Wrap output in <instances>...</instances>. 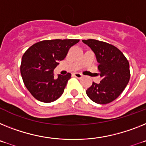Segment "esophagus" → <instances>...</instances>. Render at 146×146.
<instances>
[{"label": "esophagus", "mask_w": 146, "mask_h": 146, "mask_svg": "<svg viewBox=\"0 0 146 146\" xmlns=\"http://www.w3.org/2000/svg\"><path fill=\"white\" fill-rule=\"evenodd\" d=\"M73 76H74L76 77V78H81L82 76H83L82 73H73Z\"/></svg>", "instance_id": "34e87169"}]
</instances>
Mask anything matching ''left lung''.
<instances>
[{
	"label": "left lung",
	"instance_id": "1",
	"mask_svg": "<svg viewBox=\"0 0 146 146\" xmlns=\"http://www.w3.org/2000/svg\"><path fill=\"white\" fill-rule=\"evenodd\" d=\"M95 53L100 72L101 82H92L86 90L95 103L106 104L115 100L126 88L130 79L129 61L117 48L99 40H82Z\"/></svg>",
	"mask_w": 146,
	"mask_h": 146
}]
</instances>
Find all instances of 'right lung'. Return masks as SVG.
Listing matches in <instances>:
<instances>
[{"label": "right lung", "mask_w": 146, "mask_h": 146, "mask_svg": "<svg viewBox=\"0 0 146 146\" xmlns=\"http://www.w3.org/2000/svg\"><path fill=\"white\" fill-rule=\"evenodd\" d=\"M79 40H42L31 45L22 57L20 73L33 97L44 103L57 100L62 95L71 74L59 75L54 78V70L66 57L70 48Z\"/></svg>", "instance_id": "right-lung-1"}]
</instances>
